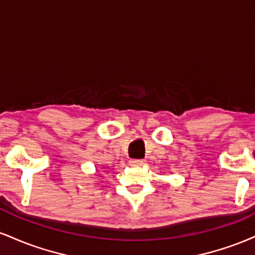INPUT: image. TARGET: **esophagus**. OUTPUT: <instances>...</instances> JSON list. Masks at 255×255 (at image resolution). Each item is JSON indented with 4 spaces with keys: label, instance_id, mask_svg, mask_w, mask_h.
<instances>
[{
    "label": "esophagus",
    "instance_id": "esophagus-1",
    "mask_svg": "<svg viewBox=\"0 0 255 255\" xmlns=\"http://www.w3.org/2000/svg\"><path fill=\"white\" fill-rule=\"evenodd\" d=\"M142 160L141 159H130L129 160V164L131 166H139V165H142Z\"/></svg>",
    "mask_w": 255,
    "mask_h": 255
}]
</instances>
